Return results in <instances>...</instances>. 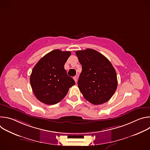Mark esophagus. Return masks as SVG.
<instances>
[{
  "label": "esophagus",
  "instance_id": "obj_1",
  "mask_svg": "<svg viewBox=\"0 0 150 150\" xmlns=\"http://www.w3.org/2000/svg\"><path fill=\"white\" fill-rule=\"evenodd\" d=\"M74 79L75 81V82L76 83V82H77V76H74Z\"/></svg>",
  "mask_w": 150,
  "mask_h": 150
}]
</instances>
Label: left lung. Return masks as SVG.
Segmentation results:
<instances>
[{"label":"left lung","mask_w":150,"mask_h":150,"mask_svg":"<svg viewBox=\"0 0 150 150\" xmlns=\"http://www.w3.org/2000/svg\"><path fill=\"white\" fill-rule=\"evenodd\" d=\"M76 55L82 65L78 86L83 97L94 105L108 101L117 87L116 72L110 62L91 49L78 50Z\"/></svg>","instance_id":"left-lung-1"}]
</instances>
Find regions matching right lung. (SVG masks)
<instances>
[{"mask_svg":"<svg viewBox=\"0 0 150 150\" xmlns=\"http://www.w3.org/2000/svg\"><path fill=\"white\" fill-rule=\"evenodd\" d=\"M71 54V52L54 50L40 59L34 67L30 83L35 96L41 102L57 104L75 84L64 68Z\"/></svg>","mask_w":150,"mask_h":150,"instance_id":"add662e5","label":"right lung"}]
</instances>
